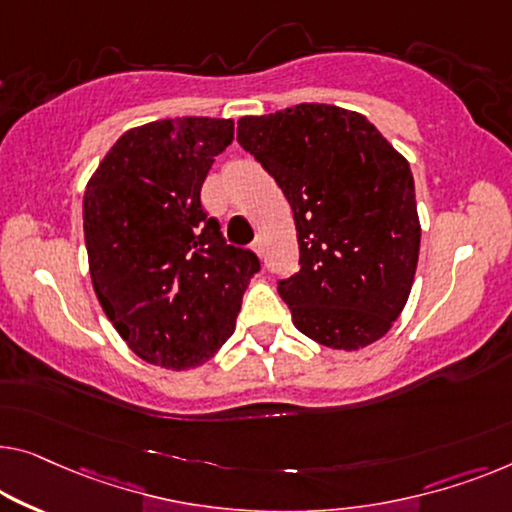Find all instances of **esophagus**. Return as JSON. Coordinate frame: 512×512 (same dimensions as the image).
I'll return each instance as SVG.
<instances>
[{
    "label": "esophagus",
    "instance_id": "obj_1",
    "mask_svg": "<svg viewBox=\"0 0 512 512\" xmlns=\"http://www.w3.org/2000/svg\"><path fill=\"white\" fill-rule=\"evenodd\" d=\"M253 250H255V253H257L259 257H262V255H264V246H262V239H255V243H253Z\"/></svg>",
    "mask_w": 512,
    "mask_h": 512
}]
</instances>
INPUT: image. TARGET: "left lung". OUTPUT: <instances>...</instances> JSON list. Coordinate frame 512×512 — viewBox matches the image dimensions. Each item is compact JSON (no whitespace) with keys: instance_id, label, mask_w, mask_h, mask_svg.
Listing matches in <instances>:
<instances>
[{"instance_id":"1","label":"left lung","mask_w":512,"mask_h":512,"mask_svg":"<svg viewBox=\"0 0 512 512\" xmlns=\"http://www.w3.org/2000/svg\"><path fill=\"white\" fill-rule=\"evenodd\" d=\"M236 140L294 211L301 269L278 294L296 329L345 352L384 338L409 299L421 248L407 158L368 117L324 103L241 117Z\"/></svg>"}]
</instances>
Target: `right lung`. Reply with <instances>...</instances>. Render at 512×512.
<instances>
[{"label":"right lung","mask_w":512,"mask_h":512,"mask_svg":"<svg viewBox=\"0 0 512 512\" xmlns=\"http://www.w3.org/2000/svg\"><path fill=\"white\" fill-rule=\"evenodd\" d=\"M232 119H160L126 131L82 200L91 285L133 352L165 370L202 365L234 333L253 250L227 246L202 209Z\"/></svg>","instance_id":"right-lung-1"}]
</instances>
